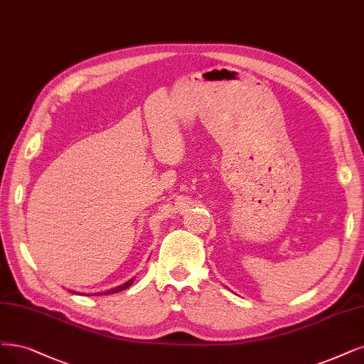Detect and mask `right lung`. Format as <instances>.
Masks as SVG:
<instances>
[{"instance_id":"1","label":"right lung","mask_w":364,"mask_h":364,"mask_svg":"<svg viewBox=\"0 0 364 364\" xmlns=\"http://www.w3.org/2000/svg\"><path fill=\"white\" fill-rule=\"evenodd\" d=\"M133 284V279H130V280H127L126 282V284H123V285H119V287H115V288H112V289H109V291H106V292H102V294H107V295H109V294H115V292H119V291H123V289H126V288H129L130 285ZM100 294V295H102ZM88 295V294H87Z\"/></svg>"}]
</instances>
